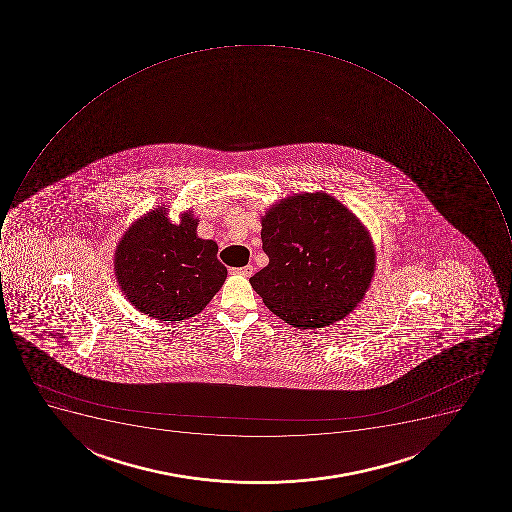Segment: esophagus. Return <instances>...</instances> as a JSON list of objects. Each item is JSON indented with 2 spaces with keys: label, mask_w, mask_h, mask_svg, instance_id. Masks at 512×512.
<instances>
[{
  "label": "esophagus",
  "mask_w": 512,
  "mask_h": 512,
  "mask_svg": "<svg viewBox=\"0 0 512 512\" xmlns=\"http://www.w3.org/2000/svg\"><path fill=\"white\" fill-rule=\"evenodd\" d=\"M235 274L243 275V277H251L253 274V266L240 267V269H234Z\"/></svg>",
  "instance_id": "1"
}]
</instances>
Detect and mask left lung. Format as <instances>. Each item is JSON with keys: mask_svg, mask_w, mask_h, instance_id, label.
Returning <instances> with one entry per match:
<instances>
[{"mask_svg": "<svg viewBox=\"0 0 512 512\" xmlns=\"http://www.w3.org/2000/svg\"><path fill=\"white\" fill-rule=\"evenodd\" d=\"M269 264L250 278L267 309L301 328L338 322L375 275V246L360 219L323 192L294 194L261 218Z\"/></svg>", "mask_w": 512, "mask_h": 512, "instance_id": "8db88e82", "label": "left lung"}]
</instances>
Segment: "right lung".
<instances>
[{
    "instance_id": "1",
    "label": "right lung",
    "mask_w": 512,
    "mask_h": 512,
    "mask_svg": "<svg viewBox=\"0 0 512 512\" xmlns=\"http://www.w3.org/2000/svg\"><path fill=\"white\" fill-rule=\"evenodd\" d=\"M192 211L171 224L165 206L137 219L115 251L121 291L142 314L161 322L194 317L226 282L218 245L197 235Z\"/></svg>"
}]
</instances>
